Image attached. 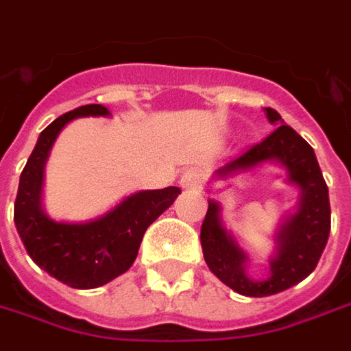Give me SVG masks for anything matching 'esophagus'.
<instances>
[{
	"label": "esophagus",
	"mask_w": 351,
	"mask_h": 351,
	"mask_svg": "<svg viewBox=\"0 0 351 351\" xmlns=\"http://www.w3.org/2000/svg\"><path fill=\"white\" fill-rule=\"evenodd\" d=\"M200 182H202V173L196 171V169H189V171H184L182 176H180V186H182V189H189V191L198 189Z\"/></svg>",
	"instance_id": "esophagus-1"
}]
</instances>
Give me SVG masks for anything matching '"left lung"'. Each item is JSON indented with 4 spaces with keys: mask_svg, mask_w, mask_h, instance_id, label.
I'll return each mask as SVG.
<instances>
[{
    "mask_svg": "<svg viewBox=\"0 0 351 351\" xmlns=\"http://www.w3.org/2000/svg\"><path fill=\"white\" fill-rule=\"evenodd\" d=\"M265 114L277 130L261 143L226 162L216 171V176L228 178L273 160L287 171V180L298 186L300 200L297 212L282 221L275 236L277 250L269 259V277L255 281L245 273L247 255L223 228L220 204L216 200H208V212L200 230L206 265L223 285L245 297L277 295L306 279L318 263L330 236L328 186L314 149L293 128L285 125L281 115L273 108H265Z\"/></svg>",
    "mask_w": 351,
    "mask_h": 351,
    "instance_id": "8db88e82",
    "label": "left lung"
}]
</instances>
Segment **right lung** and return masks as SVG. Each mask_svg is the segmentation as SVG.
Masks as SVG:
<instances>
[{"mask_svg":"<svg viewBox=\"0 0 351 351\" xmlns=\"http://www.w3.org/2000/svg\"><path fill=\"white\" fill-rule=\"evenodd\" d=\"M106 117L110 110L88 104L56 117L25 165L15 198V228L29 257L56 281L72 289H96L125 273L139 252L145 230L175 202L180 189L139 191L96 220L82 223L51 220L40 204L45 162L58 133L76 117Z\"/></svg>","mask_w":351,"mask_h":351,"instance_id":"1","label":"right lung"}]
</instances>
